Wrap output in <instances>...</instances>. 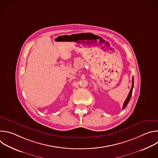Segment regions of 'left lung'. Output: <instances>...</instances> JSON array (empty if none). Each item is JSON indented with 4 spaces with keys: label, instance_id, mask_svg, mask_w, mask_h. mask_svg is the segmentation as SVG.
<instances>
[{
    "label": "left lung",
    "instance_id": "8db88e82",
    "mask_svg": "<svg viewBox=\"0 0 158 158\" xmlns=\"http://www.w3.org/2000/svg\"><path fill=\"white\" fill-rule=\"evenodd\" d=\"M133 87H134V77H132V87H131V90H130V91H129V94H128V96H127V98H126V101H124V104H123V109L126 107V106L127 105V104H128V102H129V101H130V99H131V96H132V89H133Z\"/></svg>",
    "mask_w": 158,
    "mask_h": 158
}]
</instances>
